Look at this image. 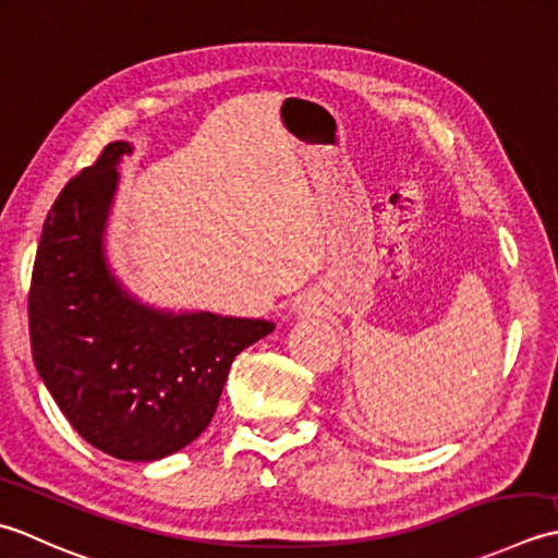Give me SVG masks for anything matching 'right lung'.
Returning <instances> with one entry per match:
<instances>
[{
    "label": "right lung",
    "mask_w": 558,
    "mask_h": 558,
    "mask_svg": "<svg viewBox=\"0 0 558 558\" xmlns=\"http://www.w3.org/2000/svg\"><path fill=\"white\" fill-rule=\"evenodd\" d=\"M128 142L76 173L43 223L28 291L31 354L66 422L118 460L190 446L219 404L233 359L275 325L173 315L132 301L104 259V226Z\"/></svg>",
    "instance_id": "right-lung-1"
}]
</instances>
